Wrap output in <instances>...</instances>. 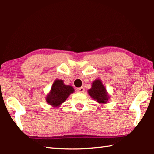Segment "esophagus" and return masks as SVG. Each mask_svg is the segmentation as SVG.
Returning a JSON list of instances; mask_svg holds the SVG:
<instances>
[{
  "label": "esophagus",
  "instance_id": "1",
  "mask_svg": "<svg viewBox=\"0 0 154 154\" xmlns=\"http://www.w3.org/2000/svg\"><path fill=\"white\" fill-rule=\"evenodd\" d=\"M85 92V88L83 87H81L77 88V92H79V93H83Z\"/></svg>",
  "mask_w": 154,
  "mask_h": 154
}]
</instances>
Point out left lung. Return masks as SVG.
Masks as SVG:
<instances>
[{"instance_id":"obj_1","label":"left lung","mask_w":154,"mask_h":154,"mask_svg":"<svg viewBox=\"0 0 154 154\" xmlns=\"http://www.w3.org/2000/svg\"><path fill=\"white\" fill-rule=\"evenodd\" d=\"M90 96L99 103H106L109 99L105 88L100 79H96L92 83V87L88 90Z\"/></svg>"}]
</instances>
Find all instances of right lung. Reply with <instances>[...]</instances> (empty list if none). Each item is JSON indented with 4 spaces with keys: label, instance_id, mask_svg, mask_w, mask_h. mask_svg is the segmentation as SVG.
<instances>
[{
    "label": "right lung",
    "instance_id": "right-lung-1",
    "mask_svg": "<svg viewBox=\"0 0 154 154\" xmlns=\"http://www.w3.org/2000/svg\"><path fill=\"white\" fill-rule=\"evenodd\" d=\"M74 89L71 85L64 84L62 80L56 79L52 85L51 92L47 96V103L53 106H59L64 103Z\"/></svg>",
    "mask_w": 154,
    "mask_h": 154
}]
</instances>
